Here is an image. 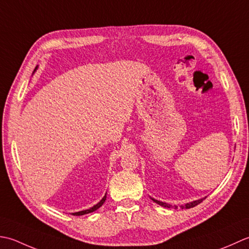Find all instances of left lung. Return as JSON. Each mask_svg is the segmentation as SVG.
Listing matches in <instances>:
<instances>
[{"label": "left lung", "instance_id": "left-lung-1", "mask_svg": "<svg viewBox=\"0 0 249 249\" xmlns=\"http://www.w3.org/2000/svg\"><path fill=\"white\" fill-rule=\"evenodd\" d=\"M204 199H205V197H204ZM204 199H200V200H196V201H194V202H191V203H187V204H185V205H181L180 207H181V209H191V207H195L196 205L200 204V203H201L203 200H204ZM153 201H154V202H156V203H158L159 205L163 206V207H171V206H172L171 204H167V203L160 202V201H158V200H155V199H153Z\"/></svg>", "mask_w": 249, "mask_h": 249}]
</instances>
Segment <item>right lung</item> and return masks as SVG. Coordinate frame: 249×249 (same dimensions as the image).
<instances>
[{
    "mask_svg": "<svg viewBox=\"0 0 249 249\" xmlns=\"http://www.w3.org/2000/svg\"><path fill=\"white\" fill-rule=\"evenodd\" d=\"M105 200H106V195H105V196L103 197L102 200H101L98 204L96 205H94V206H92L91 207V209H89V210H86V211H82V212H77V213H73V215L74 216H82V215H85V214H89V213H92V212H94V211H96L99 209V207H101L103 205V203L105 202Z\"/></svg>",
    "mask_w": 249,
    "mask_h": 249,
    "instance_id": "add662e5",
    "label": "right lung"
}]
</instances>
